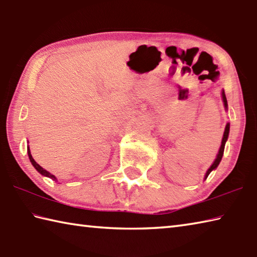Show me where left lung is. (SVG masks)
<instances>
[{
  "instance_id": "obj_1",
  "label": "left lung",
  "mask_w": 257,
  "mask_h": 257,
  "mask_svg": "<svg viewBox=\"0 0 257 257\" xmlns=\"http://www.w3.org/2000/svg\"><path fill=\"white\" fill-rule=\"evenodd\" d=\"M222 97H223L224 105H225V107L227 108V99H226V96H225V93H224V91L222 92ZM228 133H229V123H227V124H226V127H225L224 135H223V140H222V145H221V148H219L218 154H217V158H216V160H215V161H214V163L212 164V166H211V167H209L208 171L206 172L205 179H207V176L209 175V173H211L214 169H216V167H217V166H218V164H219V162H221V160H222V156H223V153H224L225 143H226L227 138H228Z\"/></svg>"
}]
</instances>
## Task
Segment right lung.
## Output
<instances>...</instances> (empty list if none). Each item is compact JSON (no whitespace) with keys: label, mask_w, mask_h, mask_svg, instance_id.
Returning a JSON list of instances; mask_svg holds the SVG:
<instances>
[{"label":"right lung","mask_w":257,"mask_h":257,"mask_svg":"<svg viewBox=\"0 0 257 257\" xmlns=\"http://www.w3.org/2000/svg\"><path fill=\"white\" fill-rule=\"evenodd\" d=\"M28 154H29V158H30L31 163H32V165L35 167V170H36V171H38L39 173H41L42 175L48 176V177H50V179H52L53 181H56V177H55L53 174H51V173H49L48 171L44 170L43 167H41L38 163H36V162L34 161V159L32 158V155H31V152H30V149H29V148H28Z\"/></svg>","instance_id":"1"}]
</instances>
